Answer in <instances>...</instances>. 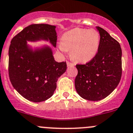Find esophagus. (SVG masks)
<instances>
[{"label":"esophagus","mask_w":133,"mask_h":133,"mask_svg":"<svg viewBox=\"0 0 133 133\" xmlns=\"http://www.w3.org/2000/svg\"><path fill=\"white\" fill-rule=\"evenodd\" d=\"M67 65H68V68H69V67H74L75 64H73V63L69 62H67Z\"/></svg>","instance_id":"1"}]
</instances>
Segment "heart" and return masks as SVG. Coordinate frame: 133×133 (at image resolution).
<instances>
[{
	"instance_id": "1",
	"label": "heart",
	"mask_w": 133,
	"mask_h": 133,
	"mask_svg": "<svg viewBox=\"0 0 133 133\" xmlns=\"http://www.w3.org/2000/svg\"><path fill=\"white\" fill-rule=\"evenodd\" d=\"M99 42L96 30L76 28L64 34L59 47L63 51H71V57L75 61L86 63L97 55Z\"/></svg>"
}]
</instances>
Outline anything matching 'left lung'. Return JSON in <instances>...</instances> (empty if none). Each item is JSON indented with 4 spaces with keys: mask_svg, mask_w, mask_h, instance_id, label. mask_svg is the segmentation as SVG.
I'll use <instances>...</instances> for the list:
<instances>
[{
    "mask_svg": "<svg viewBox=\"0 0 133 133\" xmlns=\"http://www.w3.org/2000/svg\"><path fill=\"white\" fill-rule=\"evenodd\" d=\"M100 34L97 53L84 65H77L75 80L77 92L88 101H99L110 95L118 86L122 77V49L110 34L96 26Z\"/></svg>",
    "mask_w": 133,
    "mask_h": 133,
    "instance_id": "obj_1",
    "label": "left lung"
}]
</instances>
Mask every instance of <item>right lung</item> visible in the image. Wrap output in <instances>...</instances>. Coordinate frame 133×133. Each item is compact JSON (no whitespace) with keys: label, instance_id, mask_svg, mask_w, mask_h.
Segmentation results:
<instances>
[{"label":"right lung","instance_id":"1","mask_svg":"<svg viewBox=\"0 0 133 133\" xmlns=\"http://www.w3.org/2000/svg\"><path fill=\"white\" fill-rule=\"evenodd\" d=\"M56 26L31 24L11 41L9 48V77L17 91L28 101L42 102L49 99L59 77L67 69L65 62H57L48 45L32 47L27 42H49L56 46Z\"/></svg>","mask_w":133,"mask_h":133}]
</instances>
